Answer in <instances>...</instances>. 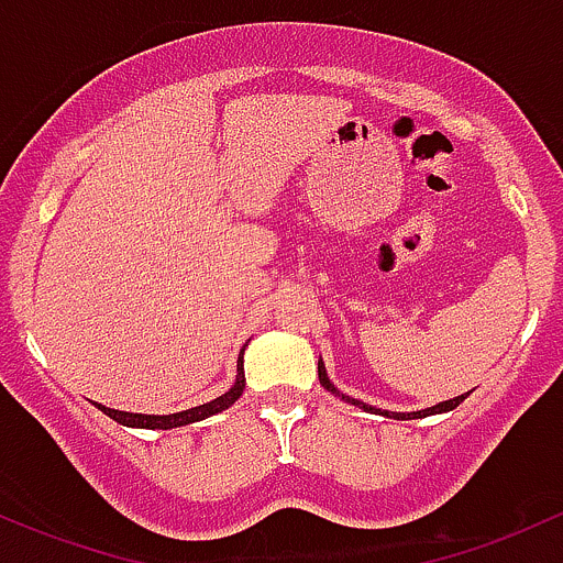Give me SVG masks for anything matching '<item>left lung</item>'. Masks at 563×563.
Wrapping results in <instances>:
<instances>
[{
    "label": "left lung",
    "instance_id": "1",
    "mask_svg": "<svg viewBox=\"0 0 563 563\" xmlns=\"http://www.w3.org/2000/svg\"><path fill=\"white\" fill-rule=\"evenodd\" d=\"M318 379H320V385L325 387V390H329L331 395H336V398H339V400H344V404L357 406V409H363V411H368V413H382V417H387V419H422V417H432V413H446V411H454L456 406H460L462 400H465L467 395H471V393L456 395V398H449V400H443V404H435V406H430V409H422V411H387V409H376V406H368V404H363V400L350 398V395L339 393L336 387H333V382L329 379V374H325L323 361H318Z\"/></svg>",
    "mask_w": 563,
    "mask_h": 563
}]
</instances>
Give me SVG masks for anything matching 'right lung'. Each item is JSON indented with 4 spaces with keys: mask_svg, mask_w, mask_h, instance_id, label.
<instances>
[{
    "mask_svg": "<svg viewBox=\"0 0 563 563\" xmlns=\"http://www.w3.org/2000/svg\"><path fill=\"white\" fill-rule=\"evenodd\" d=\"M243 352L245 347L240 350L238 357V376H234V385L219 398L208 400V404L195 406V409L187 411H176V413H133V411H117V409H107V406L96 404L107 417L114 419V422L125 424V428H141V430H173V428H184V424L191 422H200V419L213 417V413L230 409L234 400L240 398L245 390V374H243Z\"/></svg>",
    "mask_w": 563,
    "mask_h": 563,
    "instance_id": "add662e5",
    "label": "right lung"
}]
</instances>
